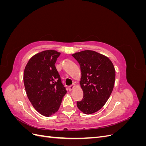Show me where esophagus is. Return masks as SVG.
I'll return each mask as SVG.
<instances>
[{
  "label": "esophagus",
  "mask_w": 146,
  "mask_h": 146,
  "mask_svg": "<svg viewBox=\"0 0 146 146\" xmlns=\"http://www.w3.org/2000/svg\"><path fill=\"white\" fill-rule=\"evenodd\" d=\"M75 87H76V85H75V84H73V85H70V86H69L68 89H69V90L70 91H72V90H74V88H75Z\"/></svg>",
  "instance_id": "obj_1"
}]
</instances>
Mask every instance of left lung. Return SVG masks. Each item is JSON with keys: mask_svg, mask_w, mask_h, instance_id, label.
<instances>
[{"mask_svg": "<svg viewBox=\"0 0 146 146\" xmlns=\"http://www.w3.org/2000/svg\"><path fill=\"white\" fill-rule=\"evenodd\" d=\"M80 66V84L83 98L78 101V108L86 114L97 112L104 107L113 91L116 72L108 57L86 50L72 55Z\"/></svg>", "mask_w": 146, "mask_h": 146, "instance_id": "left-lung-1", "label": "left lung"}]
</instances>
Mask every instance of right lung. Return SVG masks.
<instances>
[{
	"instance_id": "obj_1",
	"label": "right lung",
	"mask_w": 146,
	"mask_h": 146,
	"mask_svg": "<svg viewBox=\"0 0 146 146\" xmlns=\"http://www.w3.org/2000/svg\"><path fill=\"white\" fill-rule=\"evenodd\" d=\"M60 55L54 50L39 52L29 60L24 69L26 94L35 109L46 117L58 111L67 92L55 66Z\"/></svg>"
}]
</instances>
